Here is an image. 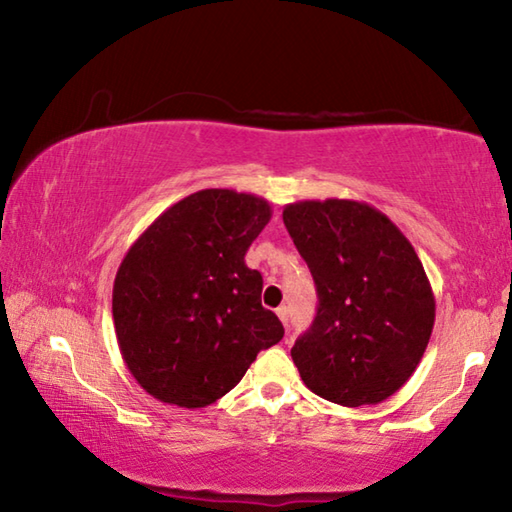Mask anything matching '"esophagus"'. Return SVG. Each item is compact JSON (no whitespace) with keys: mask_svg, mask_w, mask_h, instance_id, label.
<instances>
[{"mask_svg":"<svg viewBox=\"0 0 512 512\" xmlns=\"http://www.w3.org/2000/svg\"><path fill=\"white\" fill-rule=\"evenodd\" d=\"M277 316H280V320H282V323H284V327H287L289 325V309L287 307H277Z\"/></svg>","mask_w":512,"mask_h":512,"instance_id":"1","label":"esophagus"}]
</instances>
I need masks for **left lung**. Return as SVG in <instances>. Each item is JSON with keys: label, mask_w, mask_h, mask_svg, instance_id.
I'll list each match as a JSON object with an SVG mask.
<instances>
[{"label": "left lung", "mask_w": 512, "mask_h": 512, "mask_svg": "<svg viewBox=\"0 0 512 512\" xmlns=\"http://www.w3.org/2000/svg\"><path fill=\"white\" fill-rule=\"evenodd\" d=\"M284 225L314 275L316 318L291 348L311 393L379 404L418 368L436 300L418 253L375 207L343 198L289 203Z\"/></svg>", "instance_id": "1"}]
</instances>
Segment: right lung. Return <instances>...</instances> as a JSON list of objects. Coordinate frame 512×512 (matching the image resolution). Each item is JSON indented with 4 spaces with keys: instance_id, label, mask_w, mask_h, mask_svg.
<instances>
[{
    "instance_id": "obj_1",
    "label": "right lung",
    "mask_w": 512,
    "mask_h": 512,
    "mask_svg": "<svg viewBox=\"0 0 512 512\" xmlns=\"http://www.w3.org/2000/svg\"><path fill=\"white\" fill-rule=\"evenodd\" d=\"M271 205L201 189L162 212L121 259L112 318L124 363L164 404L201 409L235 388L284 327L262 307V275L244 257Z\"/></svg>"
}]
</instances>
